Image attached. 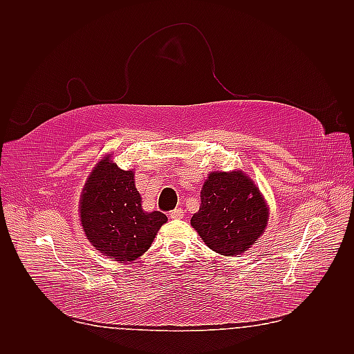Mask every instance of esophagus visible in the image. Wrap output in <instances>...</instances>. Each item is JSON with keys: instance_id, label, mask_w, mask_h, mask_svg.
<instances>
[{"instance_id": "esophagus-1", "label": "esophagus", "mask_w": 354, "mask_h": 354, "mask_svg": "<svg viewBox=\"0 0 354 354\" xmlns=\"http://www.w3.org/2000/svg\"><path fill=\"white\" fill-rule=\"evenodd\" d=\"M183 216H185V211L181 208H176L173 211H169V217L173 220H180V218H183Z\"/></svg>"}]
</instances>
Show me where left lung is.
Returning a JSON list of instances; mask_svg holds the SVG:
<instances>
[{
    "mask_svg": "<svg viewBox=\"0 0 354 354\" xmlns=\"http://www.w3.org/2000/svg\"><path fill=\"white\" fill-rule=\"evenodd\" d=\"M269 220V207L254 181L242 171H214L203 183L201 207L190 220L208 248L238 255L251 248Z\"/></svg>",
    "mask_w": 354,
    "mask_h": 354,
    "instance_id": "left-lung-1",
    "label": "left lung"
}]
</instances>
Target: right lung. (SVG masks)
Returning a JSON list of instances; mask_svg holds the SVG:
<instances>
[{
  "label": "right lung",
  "mask_w": 354,
  "mask_h": 354,
  "mask_svg": "<svg viewBox=\"0 0 354 354\" xmlns=\"http://www.w3.org/2000/svg\"><path fill=\"white\" fill-rule=\"evenodd\" d=\"M80 216L94 248L124 263L143 255L168 220L159 211H143L134 173L121 169L109 155L94 167L82 189Z\"/></svg>",
  "instance_id": "add662e5"
}]
</instances>
